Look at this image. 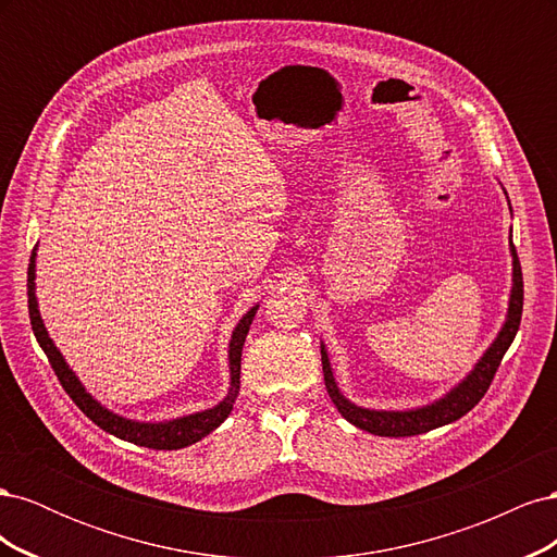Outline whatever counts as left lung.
<instances>
[{
  "label": "left lung",
  "mask_w": 557,
  "mask_h": 557,
  "mask_svg": "<svg viewBox=\"0 0 557 557\" xmlns=\"http://www.w3.org/2000/svg\"><path fill=\"white\" fill-rule=\"evenodd\" d=\"M511 209V205H509ZM511 250V295H509V309L507 318H504V325L499 327L497 336L493 344L485 348L483 356L476 360V364L471 367V372L460 381L455 383L446 395L440 399H434L430 404H423V407L416 409H397V411H387V409H367L360 407V404L350 401L342 391L339 383L334 379L330 356L325 344L320 342V358H323V374H325V387L327 395L334 401L336 411H339L348 423L356 428L369 432V434H379V436H413V434H423L434 428H442L453 423V420L462 418L467 411H471L481 401L487 387H491V381L497 372V367L504 358V352L509 350L513 336L520 325V315H522V272H520V262H518V252L513 242H509Z\"/></svg>",
  "instance_id": "8db88e82"
}]
</instances>
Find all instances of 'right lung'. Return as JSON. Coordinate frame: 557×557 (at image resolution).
<instances>
[{
    "mask_svg": "<svg viewBox=\"0 0 557 557\" xmlns=\"http://www.w3.org/2000/svg\"><path fill=\"white\" fill-rule=\"evenodd\" d=\"M27 301H29V320H32V330H35V336L39 346L44 348L46 358L50 360V367L55 369V374L62 383V387L74 399L76 407L86 413L97 428H102L104 432L117 436L123 442L139 444L146 448H156V450H178L190 444H197L205 440L207 434H211L215 428L223 425V420L232 413L234 399L239 395V379H242V350L246 334L250 330L252 318H256L260 305L248 309L237 327L232 330L230 336V348H227V360H230V387L227 395L215 404L211 409L205 411H195L188 416H178L172 420H132L121 413H115L107 409L102 401H97L88 391L86 385L81 383L74 369L66 364L64 356L60 348L50 339V334L44 325V318L39 311V301H37V248L32 250V260L27 269Z\"/></svg>",
    "mask_w": 557,
    "mask_h": 557,
    "instance_id": "right-lung-1",
    "label": "right lung"
}]
</instances>
